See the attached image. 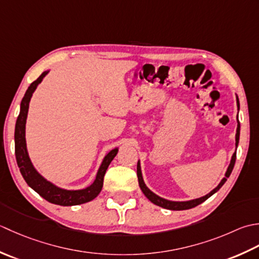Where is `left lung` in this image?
<instances>
[{
  "mask_svg": "<svg viewBox=\"0 0 259 259\" xmlns=\"http://www.w3.org/2000/svg\"><path fill=\"white\" fill-rule=\"evenodd\" d=\"M237 106H238V109H239V99H238V97H237ZM237 122H238V125H237V133H236V146H238V143H239V134H240V124H239V120H238V116H237ZM235 162H236V152L234 153L233 157H231L230 164H229L228 168H227L226 177L223 179V180H221V182L218 184V187L214 188V189L212 190V191H211L210 193L207 194V196H204V197H202V198H199V199L191 200V201H183V202L168 201V200L160 198L159 196H156L155 193H153V192L151 191V190L145 186V183H144V181H143V178H142V172H141L140 162L137 163V179H139V184H140L141 190H142V191H143V193L145 194V197H146L147 199H149L151 202H153V203L156 204V205H159V207L164 208V209H170V210H187V209H191V208L197 207L198 204L204 202L205 200H207L208 198H210L211 196H212L213 193L217 192L218 190L224 186L225 182L227 181V179H228L229 176L231 174V172H233Z\"/></svg>",
  "mask_w": 259,
  "mask_h": 259,
  "instance_id": "1",
  "label": "left lung"
}]
</instances>
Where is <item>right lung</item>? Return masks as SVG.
<instances>
[{
	"instance_id": "add662e5",
	"label": "right lung",
	"mask_w": 259,
	"mask_h": 259,
	"mask_svg": "<svg viewBox=\"0 0 259 259\" xmlns=\"http://www.w3.org/2000/svg\"><path fill=\"white\" fill-rule=\"evenodd\" d=\"M47 73H48V71L42 72L41 76L31 83L24 95V97L22 98V102H21V109L17 119V124H15L14 132L15 157H17L18 166L20 167V172L22 174L25 182L28 183V186L32 188L35 192H38L42 198L47 200V201L59 205H77L86 203L92 201V200L96 198L99 192L102 191L105 173H106V170L108 165L110 164V162L113 161L116 154H117L118 150L114 149L105 156L94 183L91 187L82 190H63L60 188H57L49 181H47L45 178H42L40 174L35 171V168L33 167L32 163H31L29 159L28 151H26L25 122L31 96H32L36 86L42 81V79L45 78Z\"/></svg>"
}]
</instances>
